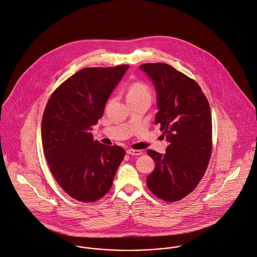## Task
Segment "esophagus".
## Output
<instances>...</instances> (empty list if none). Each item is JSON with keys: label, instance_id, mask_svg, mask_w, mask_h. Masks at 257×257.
<instances>
[{"label": "esophagus", "instance_id": "34e87169", "mask_svg": "<svg viewBox=\"0 0 257 257\" xmlns=\"http://www.w3.org/2000/svg\"><path fill=\"white\" fill-rule=\"evenodd\" d=\"M126 154L131 155V156H141L143 153L142 151H139V150H134V149H130L126 151Z\"/></svg>", "mask_w": 257, "mask_h": 257}]
</instances>
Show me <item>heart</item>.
Listing matches in <instances>:
<instances>
[{"mask_svg": "<svg viewBox=\"0 0 257 257\" xmlns=\"http://www.w3.org/2000/svg\"><path fill=\"white\" fill-rule=\"evenodd\" d=\"M152 91L150 86L144 82H134L128 86L127 99H136L142 97H151Z\"/></svg>", "mask_w": 257, "mask_h": 257, "instance_id": "heart-1", "label": "heart"}]
</instances>
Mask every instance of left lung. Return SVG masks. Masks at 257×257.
<instances>
[{
  "label": "left lung",
  "instance_id": "1",
  "mask_svg": "<svg viewBox=\"0 0 257 257\" xmlns=\"http://www.w3.org/2000/svg\"><path fill=\"white\" fill-rule=\"evenodd\" d=\"M153 80L159 111L155 122L170 145L166 155L148 150L156 168L147 178L159 198L174 202L197 186L208 166L212 150L210 106L198 84L168 64H144Z\"/></svg>",
  "mask_w": 257,
  "mask_h": 257
}]
</instances>
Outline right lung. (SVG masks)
Returning <instances> with one entry per match:
<instances>
[{"instance_id":"obj_1","label":"right lung","mask_w":257,"mask_h":257,"mask_svg":"<svg viewBox=\"0 0 257 257\" xmlns=\"http://www.w3.org/2000/svg\"><path fill=\"white\" fill-rule=\"evenodd\" d=\"M128 65L86 68L52 93L42 119L46 160L59 185L73 198L93 202L112 185L125 152L92 140L90 131Z\"/></svg>"}]
</instances>
